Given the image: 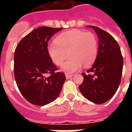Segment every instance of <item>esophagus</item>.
I'll use <instances>...</instances> for the list:
<instances>
[{
    "label": "esophagus",
    "mask_w": 132,
    "mask_h": 132,
    "mask_svg": "<svg viewBox=\"0 0 132 132\" xmlns=\"http://www.w3.org/2000/svg\"><path fill=\"white\" fill-rule=\"evenodd\" d=\"M73 76L72 74H67L66 73V79H70V78H72V77Z\"/></svg>",
    "instance_id": "obj_1"
}]
</instances>
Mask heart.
Wrapping results in <instances>:
<instances>
[{"mask_svg": "<svg viewBox=\"0 0 132 132\" xmlns=\"http://www.w3.org/2000/svg\"><path fill=\"white\" fill-rule=\"evenodd\" d=\"M48 51L53 62L61 66L68 58L70 60L62 66L67 73L77 71L81 68L91 66L96 60L98 53V41L91 31L72 29L60 34L55 42L48 46Z\"/></svg>", "mask_w": 132, "mask_h": 132, "instance_id": "b5f03b06", "label": "heart"}]
</instances>
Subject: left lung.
I'll use <instances>...</instances> for the list:
<instances>
[{
	"label": "left lung",
	"mask_w": 132,
	"mask_h": 132,
	"mask_svg": "<svg viewBox=\"0 0 132 132\" xmlns=\"http://www.w3.org/2000/svg\"><path fill=\"white\" fill-rule=\"evenodd\" d=\"M98 38V50L92 68L82 72L84 81L79 86L84 97L90 101L102 104L116 93L121 83L123 60L121 48L115 39L104 30L89 25Z\"/></svg>",
	"instance_id": "left-lung-1"
}]
</instances>
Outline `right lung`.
Segmentation results:
<instances>
[{
  "instance_id": "right-lung-1",
  "label": "right lung",
  "mask_w": 132,
  "mask_h": 132,
  "mask_svg": "<svg viewBox=\"0 0 132 132\" xmlns=\"http://www.w3.org/2000/svg\"><path fill=\"white\" fill-rule=\"evenodd\" d=\"M62 28L41 27L24 37L14 52L13 71L16 84L26 100L42 106L53 101L66 81L64 72L53 63L48 42ZM50 76L46 77V75Z\"/></svg>"
}]
</instances>
